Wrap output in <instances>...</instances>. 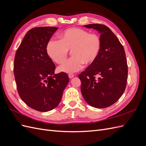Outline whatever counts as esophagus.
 Returning <instances> with one entry per match:
<instances>
[{"label": "esophagus", "mask_w": 146, "mask_h": 146, "mask_svg": "<svg viewBox=\"0 0 146 146\" xmlns=\"http://www.w3.org/2000/svg\"><path fill=\"white\" fill-rule=\"evenodd\" d=\"M68 76H69V77L70 78H73V77L75 76V75L72 74H69L68 75Z\"/></svg>", "instance_id": "1"}]
</instances>
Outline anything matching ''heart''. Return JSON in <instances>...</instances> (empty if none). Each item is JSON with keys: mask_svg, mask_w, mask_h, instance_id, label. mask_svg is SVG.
I'll return each instance as SVG.
<instances>
[{"mask_svg": "<svg viewBox=\"0 0 146 146\" xmlns=\"http://www.w3.org/2000/svg\"><path fill=\"white\" fill-rule=\"evenodd\" d=\"M59 37L60 40L51 39L47 42L46 52L54 62L61 64L70 50L72 56L60 66L61 72H76L83 64L91 65L98 59L102 45L98 34L90 33L82 29L70 28L61 32Z\"/></svg>", "mask_w": 146, "mask_h": 146, "instance_id": "b5f03b06", "label": "heart"}]
</instances>
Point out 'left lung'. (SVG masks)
<instances>
[{"label": "left lung", "instance_id": "left-lung-1", "mask_svg": "<svg viewBox=\"0 0 146 146\" xmlns=\"http://www.w3.org/2000/svg\"><path fill=\"white\" fill-rule=\"evenodd\" d=\"M84 26L98 31L102 45L98 59L78 75L81 92L90 105L105 108L116 102L125 90L128 66L125 50L116 35L106 25L92 24Z\"/></svg>", "mask_w": 146, "mask_h": 146}]
</instances>
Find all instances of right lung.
Masks as SVG:
<instances>
[{"mask_svg":"<svg viewBox=\"0 0 146 146\" xmlns=\"http://www.w3.org/2000/svg\"><path fill=\"white\" fill-rule=\"evenodd\" d=\"M57 29L40 27L30 30L15 57L14 74L19 95L29 107L38 111L56 108L69 82L67 74H54L55 65L46 52L47 43Z\"/></svg>","mask_w":146,"mask_h":146,"instance_id":"obj_1","label":"right lung"}]
</instances>
